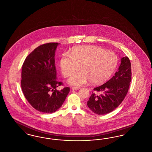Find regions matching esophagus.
Instances as JSON below:
<instances>
[{
  "instance_id": "1",
  "label": "esophagus",
  "mask_w": 152,
  "mask_h": 152,
  "mask_svg": "<svg viewBox=\"0 0 152 152\" xmlns=\"http://www.w3.org/2000/svg\"><path fill=\"white\" fill-rule=\"evenodd\" d=\"M71 88H72V89H73V90H78V89H80V87H76V86H73V87H72Z\"/></svg>"
}]
</instances>
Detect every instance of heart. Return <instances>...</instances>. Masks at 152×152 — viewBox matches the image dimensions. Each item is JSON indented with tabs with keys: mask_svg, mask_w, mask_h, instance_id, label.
Listing matches in <instances>:
<instances>
[{
	"mask_svg": "<svg viewBox=\"0 0 152 152\" xmlns=\"http://www.w3.org/2000/svg\"><path fill=\"white\" fill-rule=\"evenodd\" d=\"M118 63L115 53L98 46H80L73 49L71 55L61 56L60 67L63 75L67 77L73 75L68 83L75 86L84 85L91 81L93 84H101L109 79Z\"/></svg>",
	"mask_w": 152,
	"mask_h": 152,
	"instance_id": "obj_1",
	"label": "heart"
}]
</instances>
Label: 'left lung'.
Masks as SVG:
<instances>
[{
    "mask_svg": "<svg viewBox=\"0 0 152 152\" xmlns=\"http://www.w3.org/2000/svg\"><path fill=\"white\" fill-rule=\"evenodd\" d=\"M131 65L127 56L121 59V64L115 75L104 83L93 89L87 102L88 107L95 114L104 115L111 113L122 102L127 94L131 81Z\"/></svg>",
    "mask_w": 152,
    "mask_h": 152,
    "instance_id": "8db88e82",
    "label": "left lung"
}]
</instances>
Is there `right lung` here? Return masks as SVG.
<instances>
[{
	"label": "right lung",
	"instance_id": "right-lung-1",
	"mask_svg": "<svg viewBox=\"0 0 152 152\" xmlns=\"http://www.w3.org/2000/svg\"><path fill=\"white\" fill-rule=\"evenodd\" d=\"M59 43L43 44L27 56L23 64L21 86L31 106L44 113H54L64 102L70 88L56 79L55 53Z\"/></svg>",
	"mask_w": 152,
	"mask_h": 152
}]
</instances>
